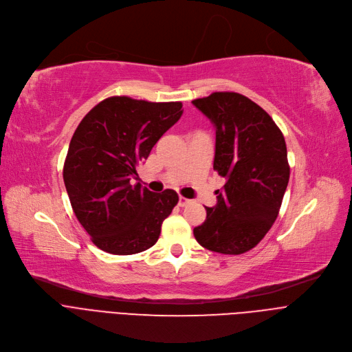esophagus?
Segmentation results:
<instances>
[{
	"label": "esophagus",
	"mask_w": 352,
	"mask_h": 352,
	"mask_svg": "<svg viewBox=\"0 0 352 352\" xmlns=\"http://www.w3.org/2000/svg\"><path fill=\"white\" fill-rule=\"evenodd\" d=\"M191 202V199H188V198H186V197H179L178 198V206L179 207H186V206H188Z\"/></svg>",
	"instance_id": "esophagus-1"
}]
</instances>
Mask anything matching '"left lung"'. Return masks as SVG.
Returning a JSON list of instances; mask_svg holds the SVG:
<instances>
[{"label":"left lung","mask_w":352,"mask_h":352,"mask_svg":"<svg viewBox=\"0 0 352 352\" xmlns=\"http://www.w3.org/2000/svg\"><path fill=\"white\" fill-rule=\"evenodd\" d=\"M192 104L215 126L214 170L226 178L194 236L210 251L244 254L278 217L289 179L284 135L260 105L238 92H212Z\"/></svg>","instance_id":"obj_1"}]
</instances>
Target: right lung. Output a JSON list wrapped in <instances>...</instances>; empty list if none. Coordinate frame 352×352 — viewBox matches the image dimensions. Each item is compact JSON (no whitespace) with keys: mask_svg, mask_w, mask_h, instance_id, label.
<instances>
[{"mask_svg":"<svg viewBox=\"0 0 352 352\" xmlns=\"http://www.w3.org/2000/svg\"><path fill=\"white\" fill-rule=\"evenodd\" d=\"M181 116V102L109 97L77 126L63 177L74 214L100 250L131 255L158 241L178 195L174 190L155 194L131 179Z\"/></svg>","mask_w":352,"mask_h":352,"instance_id":"obj_1","label":"right lung"}]
</instances>
